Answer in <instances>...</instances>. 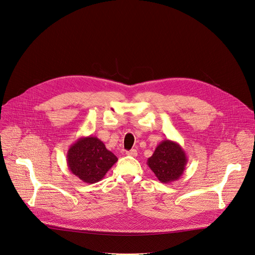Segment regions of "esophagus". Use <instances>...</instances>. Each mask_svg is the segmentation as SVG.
<instances>
[{"instance_id":"34e87169","label":"esophagus","mask_w":255,"mask_h":255,"mask_svg":"<svg viewBox=\"0 0 255 255\" xmlns=\"http://www.w3.org/2000/svg\"><path fill=\"white\" fill-rule=\"evenodd\" d=\"M127 155L132 156V157H136V155H138V151H136L135 149H131V150L127 152Z\"/></svg>"}]
</instances>
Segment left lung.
I'll list each match as a JSON object with an SVG mask.
<instances>
[{"label": "left lung", "mask_w": 255, "mask_h": 255, "mask_svg": "<svg viewBox=\"0 0 255 255\" xmlns=\"http://www.w3.org/2000/svg\"><path fill=\"white\" fill-rule=\"evenodd\" d=\"M188 162L185 150L177 142L162 141L147 160V165L161 183L168 184L179 180Z\"/></svg>", "instance_id": "1"}]
</instances>
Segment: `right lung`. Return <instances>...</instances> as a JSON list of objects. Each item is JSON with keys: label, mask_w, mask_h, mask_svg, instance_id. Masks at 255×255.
Here are the masks:
<instances>
[{"label": "right lung", "mask_w": 255, "mask_h": 255, "mask_svg": "<svg viewBox=\"0 0 255 255\" xmlns=\"http://www.w3.org/2000/svg\"><path fill=\"white\" fill-rule=\"evenodd\" d=\"M66 158L69 170L88 184L101 181L119 160L100 139L93 135L82 136L73 143L67 151Z\"/></svg>", "instance_id": "obj_1"}]
</instances>
